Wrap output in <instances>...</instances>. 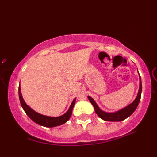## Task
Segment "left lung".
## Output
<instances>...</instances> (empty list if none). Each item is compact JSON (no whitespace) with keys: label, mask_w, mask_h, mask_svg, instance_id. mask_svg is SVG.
<instances>
[{"label":"left lung","mask_w":157,"mask_h":157,"mask_svg":"<svg viewBox=\"0 0 157 157\" xmlns=\"http://www.w3.org/2000/svg\"><path fill=\"white\" fill-rule=\"evenodd\" d=\"M141 91H142V86H141V77L139 76V89L135 100L132 103V104H130L129 105H128L127 106H126L125 108L113 113H109L102 111L101 109L98 107L97 104L95 102V101L94 100L93 98H91V96H88V98H89L90 102L91 103V104L93 105L96 113L101 118V119L107 121H123V120L126 119V118H128L129 116L132 115V113L134 112V111L136 110V109L137 108V106H138L139 105V101H140Z\"/></svg>","instance_id":"left-lung-1"}]
</instances>
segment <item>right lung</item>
Instances as JSON below:
<instances>
[{
  "mask_svg": "<svg viewBox=\"0 0 157 157\" xmlns=\"http://www.w3.org/2000/svg\"><path fill=\"white\" fill-rule=\"evenodd\" d=\"M18 95H19V99H20V102L21 104V106L23 109V110L25 112V113L28 115L30 119L32 121H33L35 123L38 124V125L45 126V127H54V126H58L62 124H65L69 120L72 114L73 108H74L75 102H76V98L73 101L71 104L68 109V110L64 113V114L60 116V117H48V116H45L40 113L36 112L34 110H33L31 107H29L23 100L22 94H21V86L19 84L18 87Z\"/></svg>",
  "mask_w": 157,
  "mask_h": 157,
  "instance_id": "add662e5",
  "label": "right lung"
}]
</instances>
